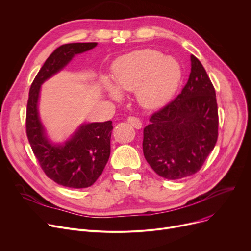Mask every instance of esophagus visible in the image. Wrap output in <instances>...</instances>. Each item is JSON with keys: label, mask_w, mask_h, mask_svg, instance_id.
Listing matches in <instances>:
<instances>
[{"label": "esophagus", "mask_w": 251, "mask_h": 251, "mask_svg": "<svg viewBox=\"0 0 251 251\" xmlns=\"http://www.w3.org/2000/svg\"><path fill=\"white\" fill-rule=\"evenodd\" d=\"M127 123L128 124H130L134 128H141L142 127V122L140 121V119L138 118H136V117H134V116H129L128 118H127Z\"/></svg>", "instance_id": "esophagus-1"}]
</instances>
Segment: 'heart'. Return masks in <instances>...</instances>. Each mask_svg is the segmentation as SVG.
<instances>
[{"instance_id":"obj_1","label":"heart","mask_w":251,"mask_h":251,"mask_svg":"<svg viewBox=\"0 0 251 251\" xmlns=\"http://www.w3.org/2000/svg\"><path fill=\"white\" fill-rule=\"evenodd\" d=\"M181 77L178 63L162 57L153 50H141L120 58L113 66L115 86L107 78L102 85L114 99L122 92L135 90L136 99L142 105L153 108L168 101L174 95Z\"/></svg>"}]
</instances>
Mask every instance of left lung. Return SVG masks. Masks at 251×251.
<instances>
[{
  "label": "left lung",
  "mask_w": 251,
  "mask_h": 251,
  "mask_svg": "<svg viewBox=\"0 0 251 251\" xmlns=\"http://www.w3.org/2000/svg\"><path fill=\"white\" fill-rule=\"evenodd\" d=\"M181 93L153 113L144 128L143 151L151 168L166 179L198 173L218 137L215 90L198 58Z\"/></svg>",
  "instance_id": "obj_1"
}]
</instances>
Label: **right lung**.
<instances>
[{"instance_id":"add662e5","label":"right lung","mask_w":251,"mask_h":251,"mask_svg":"<svg viewBox=\"0 0 251 251\" xmlns=\"http://www.w3.org/2000/svg\"><path fill=\"white\" fill-rule=\"evenodd\" d=\"M96 46L97 43H72L55 49L33 80L26 103V136L43 172L54 182L72 188L89 187L102 174L110 153L113 122L83 125L65 145H51L38 115L39 93L42 83L62 70L75 54Z\"/></svg>"}]
</instances>
